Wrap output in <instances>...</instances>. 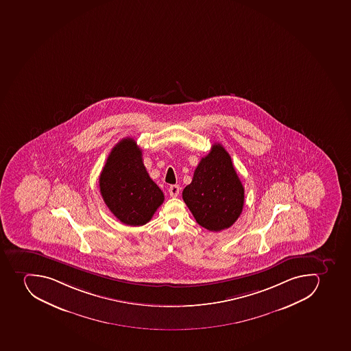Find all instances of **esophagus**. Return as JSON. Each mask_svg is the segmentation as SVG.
Masks as SVG:
<instances>
[{"instance_id": "esophagus-1", "label": "esophagus", "mask_w": 351, "mask_h": 351, "mask_svg": "<svg viewBox=\"0 0 351 351\" xmlns=\"http://www.w3.org/2000/svg\"><path fill=\"white\" fill-rule=\"evenodd\" d=\"M180 192V186L178 184H173V186H170L169 188V193H170V197H176L179 195Z\"/></svg>"}]
</instances>
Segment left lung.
<instances>
[{"label": "left lung", "instance_id": "1", "mask_svg": "<svg viewBox=\"0 0 351 351\" xmlns=\"http://www.w3.org/2000/svg\"><path fill=\"white\" fill-rule=\"evenodd\" d=\"M182 197L195 221L209 231L228 229L238 220L245 204V188L221 145L215 143L201 159Z\"/></svg>", "mask_w": 351, "mask_h": 351}]
</instances>
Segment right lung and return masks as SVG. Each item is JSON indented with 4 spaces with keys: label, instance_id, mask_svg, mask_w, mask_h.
I'll list each match as a JSON object with an SVG mask.
<instances>
[{
    "label": "right lung",
    "instance_id": "right-lung-1",
    "mask_svg": "<svg viewBox=\"0 0 351 351\" xmlns=\"http://www.w3.org/2000/svg\"><path fill=\"white\" fill-rule=\"evenodd\" d=\"M106 206L127 226L150 221L165 195L147 172L142 151L131 138H122L110 152L99 178Z\"/></svg>",
    "mask_w": 351,
    "mask_h": 351
}]
</instances>
